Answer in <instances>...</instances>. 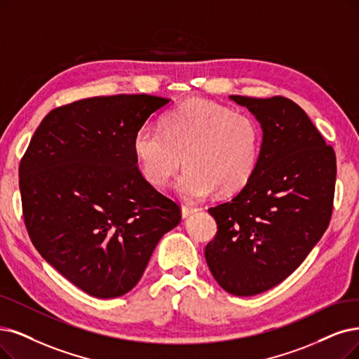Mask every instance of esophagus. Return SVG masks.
<instances>
[{"label": "esophagus", "instance_id": "obj_1", "mask_svg": "<svg viewBox=\"0 0 359 359\" xmlns=\"http://www.w3.org/2000/svg\"><path fill=\"white\" fill-rule=\"evenodd\" d=\"M197 209L196 208H191V206H182L181 208V215H182V219H187L190 218L193 213H196Z\"/></svg>", "mask_w": 359, "mask_h": 359}]
</instances>
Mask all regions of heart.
Wrapping results in <instances>:
<instances>
[{
	"label": "heart",
	"instance_id": "obj_1",
	"mask_svg": "<svg viewBox=\"0 0 359 359\" xmlns=\"http://www.w3.org/2000/svg\"><path fill=\"white\" fill-rule=\"evenodd\" d=\"M262 134L246 113L193 98L172 109L163 130L144 125L135 133L138 166L154 187H165L184 162L175 191L189 202L215 189L231 194L245 187L257 166Z\"/></svg>",
	"mask_w": 359,
	"mask_h": 359
}]
</instances>
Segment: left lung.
<instances>
[{"mask_svg":"<svg viewBox=\"0 0 359 359\" xmlns=\"http://www.w3.org/2000/svg\"><path fill=\"white\" fill-rule=\"evenodd\" d=\"M262 128L259 161L229 202L209 209L218 233L205 249L213 278L255 296L287 278L330 224L336 154L308 114L285 97L229 95Z\"/></svg>","mask_w":359,"mask_h":359,"instance_id":"left-lung-1","label":"left lung"}]
</instances>
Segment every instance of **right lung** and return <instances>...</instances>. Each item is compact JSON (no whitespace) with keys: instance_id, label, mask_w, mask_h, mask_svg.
<instances>
[{"instance_id":"add662e5","label":"right lung","mask_w":359,"mask_h":359,"mask_svg":"<svg viewBox=\"0 0 359 359\" xmlns=\"http://www.w3.org/2000/svg\"><path fill=\"white\" fill-rule=\"evenodd\" d=\"M169 98L79 100L42 119L19 168L23 218L44 259L100 299L135 287L180 206L137 166L134 137Z\"/></svg>"}]
</instances>
